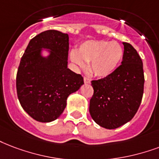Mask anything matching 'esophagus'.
I'll return each mask as SVG.
<instances>
[{
  "instance_id": "obj_1",
  "label": "esophagus",
  "mask_w": 159,
  "mask_h": 159,
  "mask_svg": "<svg viewBox=\"0 0 159 159\" xmlns=\"http://www.w3.org/2000/svg\"><path fill=\"white\" fill-rule=\"evenodd\" d=\"M84 82L85 83H90V79L88 77H84Z\"/></svg>"
}]
</instances>
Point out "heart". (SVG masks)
<instances>
[{
	"label": "heart",
	"instance_id": "1",
	"mask_svg": "<svg viewBox=\"0 0 159 159\" xmlns=\"http://www.w3.org/2000/svg\"><path fill=\"white\" fill-rule=\"evenodd\" d=\"M123 56V47L117 42L88 41L80 45L77 51H72L70 58L81 68H84L85 62H91L90 71L94 76L106 77L116 71Z\"/></svg>",
	"mask_w": 159,
	"mask_h": 159
}]
</instances>
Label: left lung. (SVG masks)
<instances>
[{"mask_svg": "<svg viewBox=\"0 0 159 159\" xmlns=\"http://www.w3.org/2000/svg\"><path fill=\"white\" fill-rule=\"evenodd\" d=\"M123 61L108 77L93 80L89 112L95 123L114 129L129 122L139 110L143 95V61L128 42H123Z\"/></svg>", "mask_w": 159, "mask_h": 159, "instance_id": "left-lung-1", "label": "left lung"}]
</instances>
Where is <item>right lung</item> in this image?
<instances>
[{
    "mask_svg": "<svg viewBox=\"0 0 159 159\" xmlns=\"http://www.w3.org/2000/svg\"><path fill=\"white\" fill-rule=\"evenodd\" d=\"M69 37L48 30L30 41L20 59L16 74V93L22 108L33 119L49 123L62 113L68 96L80 88L81 74L67 68ZM42 48L51 50L48 58L40 56Z\"/></svg>",
    "mask_w": 159,
    "mask_h": 159,
    "instance_id": "right-lung-1",
    "label": "right lung"
}]
</instances>
